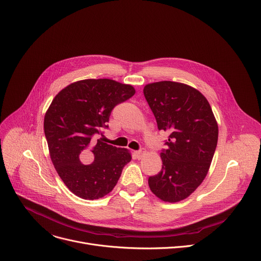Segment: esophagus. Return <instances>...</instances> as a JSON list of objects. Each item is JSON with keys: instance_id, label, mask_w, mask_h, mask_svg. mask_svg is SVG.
Wrapping results in <instances>:
<instances>
[{"instance_id": "esophagus-1", "label": "esophagus", "mask_w": 261, "mask_h": 261, "mask_svg": "<svg viewBox=\"0 0 261 261\" xmlns=\"http://www.w3.org/2000/svg\"><path fill=\"white\" fill-rule=\"evenodd\" d=\"M145 152H146L145 148H141L140 150H137V151H136V154H137L138 158H141L143 154H145Z\"/></svg>"}]
</instances>
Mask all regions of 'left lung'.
Wrapping results in <instances>:
<instances>
[{
	"mask_svg": "<svg viewBox=\"0 0 261 261\" xmlns=\"http://www.w3.org/2000/svg\"><path fill=\"white\" fill-rule=\"evenodd\" d=\"M158 128L168 132L161 152L162 170L149 176L151 192L176 203L187 198L206 177L217 145L218 126L206 97L174 82L148 84L143 90Z\"/></svg>",
	"mask_w": 261,
	"mask_h": 261,
	"instance_id": "1",
	"label": "left lung"
}]
</instances>
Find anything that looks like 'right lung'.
<instances>
[{
    "label": "right lung",
    "mask_w": 261,
    "mask_h": 261,
    "mask_svg": "<svg viewBox=\"0 0 261 261\" xmlns=\"http://www.w3.org/2000/svg\"><path fill=\"white\" fill-rule=\"evenodd\" d=\"M135 93L133 86L113 79H84L69 85L52 100L44 119L49 153L58 175L75 195L103 197L130 162L128 149L94 136L108 127L112 110ZM87 161L92 163H82Z\"/></svg>",
    "instance_id": "add662e5"
}]
</instances>
